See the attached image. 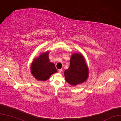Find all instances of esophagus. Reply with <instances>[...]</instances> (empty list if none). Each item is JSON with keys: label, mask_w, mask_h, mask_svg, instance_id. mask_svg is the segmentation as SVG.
<instances>
[{"label": "esophagus", "mask_w": 121, "mask_h": 121, "mask_svg": "<svg viewBox=\"0 0 121 121\" xmlns=\"http://www.w3.org/2000/svg\"><path fill=\"white\" fill-rule=\"evenodd\" d=\"M62 71V70L61 69H59V70H58V72H59V73H61Z\"/></svg>", "instance_id": "34e87169"}]
</instances>
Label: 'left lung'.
Wrapping results in <instances>:
<instances>
[{
    "mask_svg": "<svg viewBox=\"0 0 121 121\" xmlns=\"http://www.w3.org/2000/svg\"><path fill=\"white\" fill-rule=\"evenodd\" d=\"M64 74L66 81L73 86L82 84L87 80L89 69L81 53H74L71 56L70 66L65 70Z\"/></svg>",
    "mask_w": 121,
    "mask_h": 121,
    "instance_id": "1",
    "label": "left lung"
}]
</instances>
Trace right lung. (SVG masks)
<instances>
[{
    "mask_svg": "<svg viewBox=\"0 0 121 121\" xmlns=\"http://www.w3.org/2000/svg\"><path fill=\"white\" fill-rule=\"evenodd\" d=\"M48 52L41 53L31 64L30 69L32 74L38 81H46L57 70L55 64L49 61Z\"/></svg>",
    "mask_w": 121,
    "mask_h": 121,
    "instance_id": "1",
    "label": "right lung"
}]
</instances>
